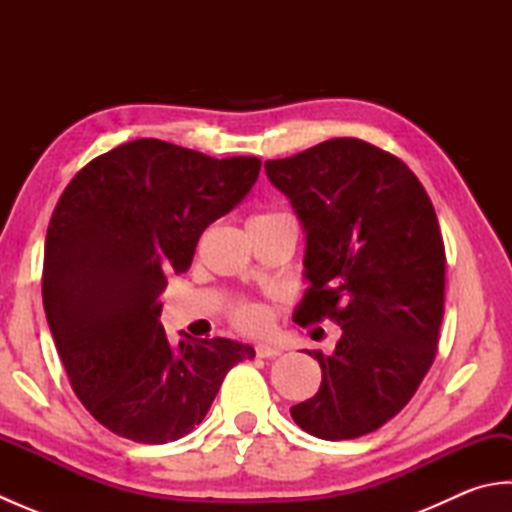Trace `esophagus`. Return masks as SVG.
<instances>
[{
	"mask_svg": "<svg viewBox=\"0 0 512 512\" xmlns=\"http://www.w3.org/2000/svg\"><path fill=\"white\" fill-rule=\"evenodd\" d=\"M255 352L259 358H273V356H279V347L268 345V343H259L255 347Z\"/></svg>",
	"mask_w": 512,
	"mask_h": 512,
	"instance_id": "34e87169",
	"label": "esophagus"
}]
</instances>
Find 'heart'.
<instances>
[{"mask_svg": "<svg viewBox=\"0 0 512 512\" xmlns=\"http://www.w3.org/2000/svg\"><path fill=\"white\" fill-rule=\"evenodd\" d=\"M270 215H281V213L257 215L253 220H259V217H270ZM233 319L239 328L246 332H264L270 325V312L268 308L259 306V303H242V306L233 312Z\"/></svg>", "mask_w": 512, "mask_h": 512, "instance_id": "b5f03b06", "label": "heart"}]
</instances>
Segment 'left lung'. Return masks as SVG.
<instances>
[{
  "instance_id": "obj_1",
  "label": "left lung",
  "mask_w": 512,
  "mask_h": 512,
  "mask_svg": "<svg viewBox=\"0 0 512 512\" xmlns=\"http://www.w3.org/2000/svg\"><path fill=\"white\" fill-rule=\"evenodd\" d=\"M264 167L306 233L310 288L292 319L343 330L330 356L308 352L321 387L290 416L314 438H361L407 405L436 358L447 268L436 211L405 162L358 138Z\"/></svg>"
}]
</instances>
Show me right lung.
<instances>
[{"label":"right lung","mask_w":512,"mask_h":512,"mask_svg":"<svg viewBox=\"0 0 512 512\" xmlns=\"http://www.w3.org/2000/svg\"><path fill=\"white\" fill-rule=\"evenodd\" d=\"M259 169L255 156L217 160L140 138L65 187L46 235L43 308L74 394L116 436H187L228 369L255 358L231 339L180 332L173 345L160 292L169 275L187 273L204 228L246 198Z\"/></svg>","instance_id":"right-lung-1"}]
</instances>
